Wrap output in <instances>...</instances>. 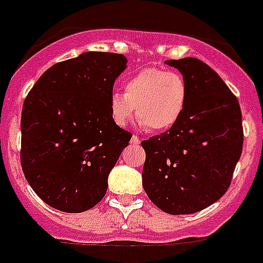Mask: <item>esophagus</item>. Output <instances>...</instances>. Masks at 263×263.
I'll return each mask as SVG.
<instances>
[{
    "label": "esophagus",
    "instance_id": "34e87169",
    "mask_svg": "<svg viewBox=\"0 0 263 263\" xmlns=\"http://www.w3.org/2000/svg\"><path fill=\"white\" fill-rule=\"evenodd\" d=\"M129 143H131L132 145H137V144H140L139 136H137V135H134V136L131 137V141H129Z\"/></svg>",
    "mask_w": 263,
    "mask_h": 263
}]
</instances>
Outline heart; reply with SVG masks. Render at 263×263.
Masks as SVG:
<instances>
[{
  "mask_svg": "<svg viewBox=\"0 0 263 263\" xmlns=\"http://www.w3.org/2000/svg\"><path fill=\"white\" fill-rule=\"evenodd\" d=\"M188 85L183 75L158 67H146L124 80V92L110 95V114L118 126H127L136 109L139 123L148 131L170 129L183 117Z\"/></svg>",
  "mask_w": 263,
  "mask_h": 263,
  "instance_id": "heart-1",
  "label": "heart"
}]
</instances>
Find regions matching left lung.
<instances>
[{"mask_svg":"<svg viewBox=\"0 0 263 263\" xmlns=\"http://www.w3.org/2000/svg\"><path fill=\"white\" fill-rule=\"evenodd\" d=\"M188 85L178 123L144 140L143 187L152 202L173 215L192 214L219 200L242 152L237 98L210 66L197 58L166 61Z\"/></svg>","mask_w":263,"mask_h":263,"instance_id":"8db88e82","label":"left lung"}]
</instances>
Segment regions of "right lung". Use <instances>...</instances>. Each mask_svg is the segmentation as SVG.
I'll list each match as a JSON object with an SVG mask.
<instances>
[{
	"mask_svg": "<svg viewBox=\"0 0 263 263\" xmlns=\"http://www.w3.org/2000/svg\"><path fill=\"white\" fill-rule=\"evenodd\" d=\"M123 54L87 51L39 78L22 110L21 163L45 203L83 213L104 198L107 178L132 135L110 114Z\"/></svg>",
	"mask_w": 263,
	"mask_h": 263,
	"instance_id": "right-lung-1",
	"label": "right lung"
}]
</instances>
